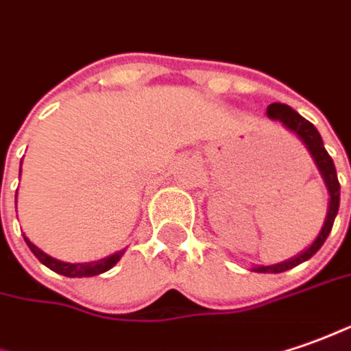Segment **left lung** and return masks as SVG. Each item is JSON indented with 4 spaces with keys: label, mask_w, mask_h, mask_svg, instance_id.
Wrapping results in <instances>:
<instances>
[{
    "label": "left lung",
    "mask_w": 351,
    "mask_h": 351,
    "mask_svg": "<svg viewBox=\"0 0 351 351\" xmlns=\"http://www.w3.org/2000/svg\"><path fill=\"white\" fill-rule=\"evenodd\" d=\"M267 117L273 119V121H278L288 128L292 130L304 144L309 149V154L315 161L317 169L321 171V175L325 178V184L328 188V194H330V204H328V211H326L325 225L321 228V232L315 238V242L307 247L304 254H300L298 257H292L288 261H282V263H276V265L269 267H254L256 273H285L288 269H294L295 265L307 261L309 257H313L321 250V245L325 244L326 236L330 234L332 230V225H335V217L338 213V206H340V182H338V176H336V169L332 159L328 156V152L323 145V138L319 134L315 126L311 125L309 121H306L300 113H295L292 107L285 106V104H271L267 107Z\"/></svg>",
    "instance_id": "1"
}]
</instances>
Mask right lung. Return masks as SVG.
Instances as JSON below:
<instances>
[{"instance_id":"1","label":"right lung","mask_w":351,"mask_h":351,"mask_svg":"<svg viewBox=\"0 0 351 351\" xmlns=\"http://www.w3.org/2000/svg\"><path fill=\"white\" fill-rule=\"evenodd\" d=\"M26 244L30 247V252L34 254L38 259H40V263H44L45 267H49L51 271H56L59 275H65V276H95V275H101V273H106L109 271L111 267L115 265L117 261L121 259L123 256V252H117L113 256L104 257V259H99V261H92V263H65V261H57L53 257H49L47 254H44L42 250H38L28 238H25Z\"/></svg>"}]
</instances>
